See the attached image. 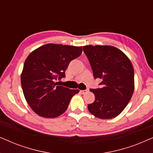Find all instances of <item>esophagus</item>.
I'll use <instances>...</instances> for the list:
<instances>
[{"mask_svg":"<svg viewBox=\"0 0 153 153\" xmlns=\"http://www.w3.org/2000/svg\"><path fill=\"white\" fill-rule=\"evenodd\" d=\"M87 90H80V92L81 94H85V92H87Z\"/></svg>","mask_w":153,"mask_h":153,"instance_id":"obj_1","label":"esophagus"}]
</instances>
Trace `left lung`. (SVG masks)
I'll return each instance as SVG.
<instances>
[{"instance_id":"obj_1","label":"left lung","mask_w":153,"mask_h":153,"mask_svg":"<svg viewBox=\"0 0 153 153\" xmlns=\"http://www.w3.org/2000/svg\"><path fill=\"white\" fill-rule=\"evenodd\" d=\"M83 51L101 88L91 89L95 100L88 104L90 113L100 119L119 115L127 106L134 90V72L131 61L120 50L108 45H86Z\"/></svg>"}]
</instances>
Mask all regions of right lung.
I'll list each match as a JSON object with an SVG mask.
<instances>
[{
  "label": "right lung",
  "instance_id": "obj_1",
  "mask_svg": "<svg viewBox=\"0 0 153 153\" xmlns=\"http://www.w3.org/2000/svg\"><path fill=\"white\" fill-rule=\"evenodd\" d=\"M82 47L46 44L30 53L21 74L23 93L28 104L38 115L54 118L68 108L78 89L58 85L71 61L82 54Z\"/></svg>",
  "mask_w": 153,
  "mask_h": 153
}]
</instances>
